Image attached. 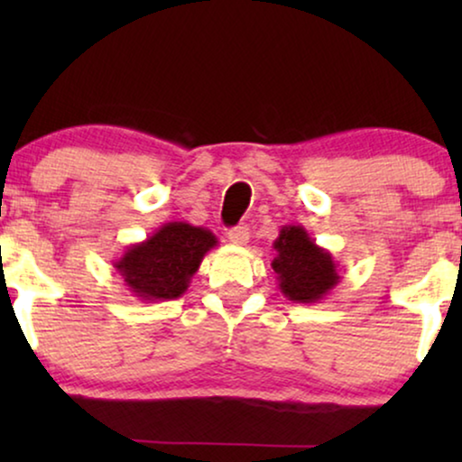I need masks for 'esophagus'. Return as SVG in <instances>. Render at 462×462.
Instances as JSON below:
<instances>
[{
	"label": "esophagus",
	"instance_id": "34e87169",
	"mask_svg": "<svg viewBox=\"0 0 462 462\" xmlns=\"http://www.w3.org/2000/svg\"><path fill=\"white\" fill-rule=\"evenodd\" d=\"M229 242L236 244V245H245L248 244L250 239V229L245 225H239V226H233V229H229Z\"/></svg>",
	"mask_w": 462,
	"mask_h": 462
}]
</instances>
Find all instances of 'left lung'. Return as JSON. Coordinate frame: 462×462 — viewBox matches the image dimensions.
I'll return each mask as SVG.
<instances>
[{"mask_svg":"<svg viewBox=\"0 0 462 462\" xmlns=\"http://www.w3.org/2000/svg\"><path fill=\"white\" fill-rule=\"evenodd\" d=\"M273 263L280 292L292 302H319L340 283L332 254L309 237L305 226L286 225L273 242Z\"/></svg>","mask_w":462,"mask_h":462,"instance_id":"1","label":"left lung"}]
</instances>
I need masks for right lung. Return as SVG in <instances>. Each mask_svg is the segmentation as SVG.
<instances>
[{
    "mask_svg": "<svg viewBox=\"0 0 462 462\" xmlns=\"http://www.w3.org/2000/svg\"><path fill=\"white\" fill-rule=\"evenodd\" d=\"M217 244V236L206 226L174 220L162 225L144 242L130 244L113 261V269L138 300H174L187 292L204 256Z\"/></svg>",
    "mask_w": 462,
    "mask_h": 462,
    "instance_id": "right-lung-1",
    "label": "right lung"
}]
</instances>
